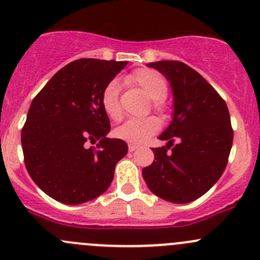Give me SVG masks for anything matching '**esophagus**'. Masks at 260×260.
<instances>
[{"label":"esophagus","instance_id":"obj_1","mask_svg":"<svg viewBox=\"0 0 260 260\" xmlns=\"http://www.w3.org/2000/svg\"><path fill=\"white\" fill-rule=\"evenodd\" d=\"M136 149H139V146L138 145H135V144H129V151H135Z\"/></svg>","mask_w":260,"mask_h":260}]
</instances>
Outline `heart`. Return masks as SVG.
Masks as SVG:
<instances>
[{
  "label": "heart",
  "mask_w": 260,
  "mask_h": 260,
  "mask_svg": "<svg viewBox=\"0 0 260 260\" xmlns=\"http://www.w3.org/2000/svg\"><path fill=\"white\" fill-rule=\"evenodd\" d=\"M125 82L131 86L141 89L154 101V108L161 110L164 106V99L168 95V84L159 72L150 69H140L125 77ZM120 86L117 81H110L105 86L101 95V104L105 114L111 120H119L121 117L120 105ZM160 130V121L156 117L145 119H130L120 125L115 130V135L119 139L129 141L131 144H143Z\"/></svg>",
  "instance_id": "b5f03b06"
}]
</instances>
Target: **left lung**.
<instances>
[{"instance_id":"1","label":"left lung","mask_w":260,"mask_h":260,"mask_svg":"<svg viewBox=\"0 0 260 260\" xmlns=\"http://www.w3.org/2000/svg\"><path fill=\"white\" fill-rule=\"evenodd\" d=\"M173 91V120L159 136L167 146L152 149L155 159L143 178L156 197L186 204L209 190L224 173L233 144L225 101L200 74L180 61H156ZM176 140L178 144L173 145ZM170 146L173 148L170 152Z\"/></svg>"}]
</instances>
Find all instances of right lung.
I'll use <instances>...</instances> for the list:
<instances>
[{
  "label": "right lung",
  "instance_id": "right-lung-1",
  "mask_svg": "<svg viewBox=\"0 0 260 260\" xmlns=\"http://www.w3.org/2000/svg\"><path fill=\"white\" fill-rule=\"evenodd\" d=\"M126 65L98 58L72 61L32 100L21 133L25 165L36 185L52 199L82 204L110 186L127 144L106 138L111 127L101 95ZM96 140L98 149L87 148Z\"/></svg>",
  "mask_w": 260,
  "mask_h": 260
}]
</instances>
